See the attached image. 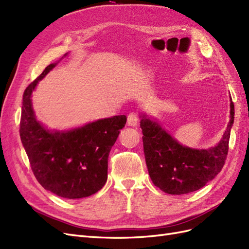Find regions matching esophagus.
<instances>
[{"instance_id": "obj_1", "label": "esophagus", "mask_w": 249, "mask_h": 249, "mask_svg": "<svg viewBox=\"0 0 249 249\" xmlns=\"http://www.w3.org/2000/svg\"><path fill=\"white\" fill-rule=\"evenodd\" d=\"M137 124H138V115L136 113H131V114H129V116H127V125L135 126L137 125Z\"/></svg>"}]
</instances>
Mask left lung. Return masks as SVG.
Wrapping results in <instances>:
<instances>
[{"label":"left lung","instance_id":"1","mask_svg":"<svg viewBox=\"0 0 249 249\" xmlns=\"http://www.w3.org/2000/svg\"><path fill=\"white\" fill-rule=\"evenodd\" d=\"M230 122L215 146L197 149L185 146L155 119L140 114L143 149L148 175L156 187L168 194L196 191L212 180L223 167L228 156L235 108L231 99Z\"/></svg>","mask_w":249,"mask_h":249}]
</instances>
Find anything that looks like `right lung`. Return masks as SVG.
Returning a JSON list of instances; mask_svg holds the SVG:
<instances>
[{
  "mask_svg": "<svg viewBox=\"0 0 249 249\" xmlns=\"http://www.w3.org/2000/svg\"><path fill=\"white\" fill-rule=\"evenodd\" d=\"M58 62L48 65L25 90L19 135L38 183L60 197L77 199L96 193L106 183L109 153L126 116L99 119L66 131L44 126L36 118L32 92Z\"/></svg>",
  "mask_w": 249,
  "mask_h": 249,
  "instance_id": "obj_1",
  "label": "right lung"
}]
</instances>
